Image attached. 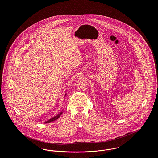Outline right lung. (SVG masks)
I'll return each instance as SVG.
<instances>
[{"label": "right lung", "instance_id": "obj_1", "mask_svg": "<svg viewBox=\"0 0 158 158\" xmlns=\"http://www.w3.org/2000/svg\"><path fill=\"white\" fill-rule=\"evenodd\" d=\"M65 95H66V94H65ZM62 113H63V112H61L60 114H58L57 115L55 116L54 117H53V118H50V120H48L46 121V122H44V123H50V122H53L54 120H57L58 118H60V115L62 114Z\"/></svg>", "mask_w": 158, "mask_h": 158}]
</instances>
